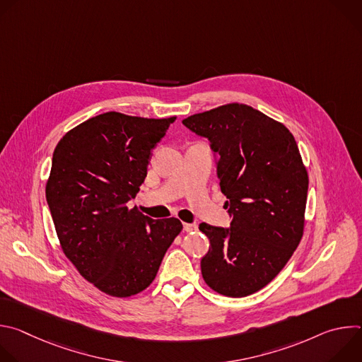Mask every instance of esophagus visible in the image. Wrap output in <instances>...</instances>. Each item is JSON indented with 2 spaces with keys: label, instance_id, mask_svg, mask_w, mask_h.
<instances>
[{
  "label": "esophagus",
  "instance_id": "obj_1",
  "mask_svg": "<svg viewBox=\"0 0 362 362\" xmlns=\"http://www.w3.org/2000/svg\"><path fill=\"white\" fill-rule=\"evenodd\" d=\"M183 229L186 232H194V230H197V225L196 223H183Z\"/></svg>",
  "mask_w": 362,
  "mask_h": 362
}]
</instances>
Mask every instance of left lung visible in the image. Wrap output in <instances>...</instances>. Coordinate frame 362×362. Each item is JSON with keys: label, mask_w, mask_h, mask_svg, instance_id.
<instances>
[{"label": "left lung", "mask_w": 362, "mask_h": 362, "mask_svg": "<svg viewBox=\"0 0 362 362\" xmlns=\"http://www.w3.org/2000/svg\"><path fill=\"white\" fill-rule=\"evenodd\" d=\"M211 141L229 228L200 223L211 246L200 261L214 291L242 298L267 286L298 247L308 173L292 133L250 106L230 103L182 122Z\"/></svg>", "instance_id": "left-lung-1"}]
</instances>
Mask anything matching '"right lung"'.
<instances>
[{"label":"right lung","instance_id":"obj_1","mask_svg":"<svg viewBox=\"0 0 362 362\" xmlns=\"http://www.w3.org/2000/svg\"><path fill=\"white\" fill-rule=\"evenodd\" d=\"M175 120L103 113L54 148L45 197L62 249L107 295L144 291L183 228L176 218L154 221L127 208L147 176L151 148Z\"/></svg>","mask_w":362,"mask_h":362}]
</instances>
